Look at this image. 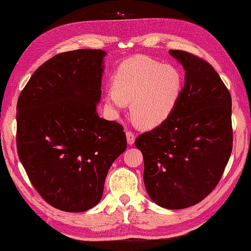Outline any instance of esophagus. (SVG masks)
<instances>
[{
  "mask_svg": "<svg viewBox=\"0 0 251 251\" xmlns=\"http://www.w3.org/2000/svg\"><path fill=\"white\" fill-rule=\"evenodd\" d=\"M126 140H127V144L132 145L134 144L135 142V134L132 131H127L126 132Z\"/></svg>",
  "mask_w": 251,
  "mask_h": 251,
  "instance_id": "esophagus-1",
  "label": "esophagus"
}]
</instances>
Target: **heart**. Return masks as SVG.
<instances>
[{"instance_id":"obj_1","label":"heart","mask_w":251,"mask_h":251,"mask_svg":"<svg viewBox=\"0 0 251 251\" xmlns=\"http://www.w3.org/2000/svg\"><path fill=\"white\" fill-rule=\"evenodd\" d=\"M184 85V75L176 66L150 57H134L120 65L114 86L106 90V104L124 109L131 100V115L142 126H155L175 110Z\"/></svg>"}]
</instances>
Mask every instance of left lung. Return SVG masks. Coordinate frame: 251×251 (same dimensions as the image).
<instances>
[{
	"label": "left lung",
	"mask_w": 251,
	"mask_h": 251,
	"mask_svg": "<svg viewBox=\"0 0 251 251\" xmlns=\"http://www.w3.org/2000/svg\"><path fill=\"white\" fill-rule=\"evenodd\" d=\"M170 53L185 70V84L167 120L140 134L144 183L158 206L184 209L218 185L233 148L232 97L208 61L185 50Z\"/></svg>",
	"instance_id": "left-lung-1"
}]
</instances>
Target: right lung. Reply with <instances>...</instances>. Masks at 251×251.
<instances>
[{"instance_id":"obj_1","label":"right lung","mask_w":251,"mask_h":251,"mask_svg":"<svg viewBox=\"0 0 251 251\" xmlns=\"http://www.w3.org/2000/svg\"><path fill=\"white\" fill-rule=\"evenodd\" d=\"M105 55L86 49L55 55L18 97V157L35 191L63 211L96 206L109 168L126 148L124 126L96 110Z\"/></svg>"}]
</instances>
